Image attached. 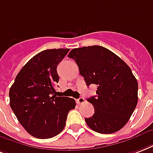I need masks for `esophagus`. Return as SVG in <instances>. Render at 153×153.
<instances>
[{
  "label": "esophagus",
  "mask_w": 153,
  "mask_h": 153,
  "mask_svg": "<svg viewBox=\"0 0 153 153\" xmlns=\"http://www.w3.org/2000/svg\"><path fill=\"white\" fill-rule=\"evenodd\" d=\"M84 101H85V100L83 97H80L79 99H78V100H76V102H78L79 104H82V103H83V102H84Z\"/></svg>",
  "instance_id": "1"
}]
</instances>
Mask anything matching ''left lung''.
Returning <instances> with one entry per match:
<instances>
[{
    "instance_id": "1",
    "label": "left lung",
    "mask_w": 153,
    "mask_h": 153,
    "mask_svg": "<svg viewBox=\"0 0 153 153\" xmlns=\"http://www.w3.org/2000/svg\"><path fill=\"white\" fill-rule=\"evenodd\" d=\"M73 58L87 87L97 85L96 96L87 99L95 113L85 119L93 131L102 134L120 130L138 102V83L130 67L111 51L100 45L73 49Z\"/></svg>"
}]
</instances>
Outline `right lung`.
I'll use <instances>...</instances> for the list:
<instances>
[{
  "label": "right lung",
  "instance_id": "add662e5",
  "mask_svg": "<svg viewBox=\"0 0 153 153\" xmlns=\"http://www.w3.org/2000/svg\"><path fill=\"white\" fill-rule=\"evenodd\" d=\"M69 49L45 50L23 66L9 90V104L28 133L38 139L57 136L66 125L67 114L75 108L74 99L58 97L57 66Z\"/></svg>",
  "mask_w": 153,
  "mask_h": 153
}]
</instances>
